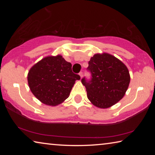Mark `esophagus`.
Listing matches in <instances>:
<instances>
[{
	"instance_id": "34e87169",
	"label": "esophagus",
	"mask_w": 155,
	"mask_h": 155,
	"mask_svg": "<svg viewBox=\"0 0 155 155\" xmlns=\"http://www.w3.org/2000/svg\"><path fill=\"white\" fill-rule=\"evenodd\" d=\"M83 72H79V75H80L81 78L83 77Z\"/></svg>"
}]
</instances>
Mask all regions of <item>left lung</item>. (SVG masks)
<instances>
[{"label":"left lung","mask_w":155,"mask_h":155,"mask_svg":"<svg viewBox=\"0 0 155 155\" xmlns=\"http://www.w3.org/2000/svg\"><path fill=\"white\" fill-rule=\"evenodd\" d=\"M87 68L91 79H81L87 91V98L94 106L106 109L119 102L130 83L127 67L116 57L108 53L96 54Z\"/></svg>","instance_id":"left-lung-1"}]
</instances>
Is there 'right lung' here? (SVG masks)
<instances>
[{
	"label": "right lung",
	"instance_id": "1",
	"mask_svg": "<svg viewBox=\"0 0 155 155\" xmlns=\"http://www.w3.org/2000/svg\"><path fill=\"white\" fill-rule=\"evenodd\" d=\"M80 76L72 71V64L61 55L44 57L31 68L28 83L31 92L41 103L56 106L68 98Z\"/></svg>",
	"mask_w": 155,
	"mask_h": 155
}]
</instances>
